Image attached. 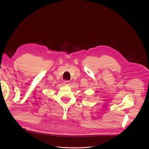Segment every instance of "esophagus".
Listing matches in <instances>:
<instances>
[{
	"instance_id": "34e87169",
	"label": "esophagus",
	"mask_w": 149,
	"mask_h": 149,
	"mask_svg": "<svg viewBox=\"0 0 149 149\" xmlns=\"http://www.w3.org/2000/svg\"><path fill=\"white\" fill-rule=\"evenodd\" d=\"M70 83V82L69 81H64V84H66V85H69Z\"/></svg>"
}]
</instances>
